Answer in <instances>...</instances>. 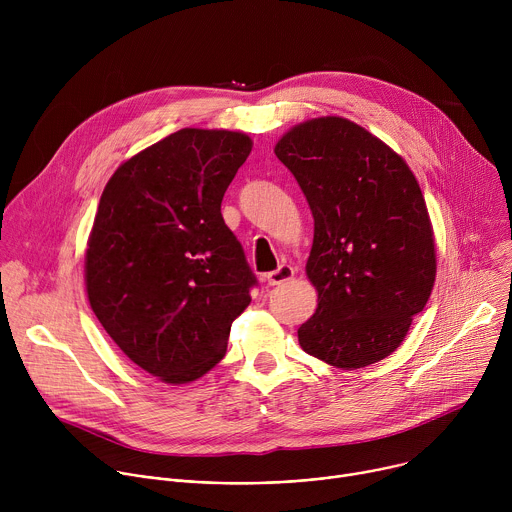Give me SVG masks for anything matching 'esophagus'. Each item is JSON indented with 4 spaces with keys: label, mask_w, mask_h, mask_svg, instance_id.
<instances>
[{
    "label": "esophagus",
    "mask_w": 512,
    "mask_h": 512,
    "mask_svg": "<svg viewBox=\"0 0 512 512\" xmlns=\"http://www.w3.org/2000/svg\"><path fill=\"white\" fill-rule=\"evenodd\" d=\"M294 275H296V269L291 267V265H287V263H283V265H279L275 271L267 273V283H269V285H281V283L289 281Z\"/></svg>",
    "instance_id": "esophagus-1"
}]
</instances>
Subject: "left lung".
Segmentation results:
<instances>
[{
	"label": "left lung",
	"mask_w": 512,
	"mask_h": 512,
	"mask_svg": "<svg viewBox=\"0 0 512 512\" xmlns=\"http://www.w3.org/2000/svg\"><path fill=\"white\" fill-rule=\"evenodd\" d=\"M275 156L298 180L312 216L306 273L316 314L300 346L338 369L389 356L435 281V245L413 172L389 145L342 117L289 129Z\"/></svg>",
	"instance_id": "obj_1"
}]
</instances>
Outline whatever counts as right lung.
I'll list each match as a JSON object with an SVG mask.
<instances>
[{
	"mask_svg": "<svg viewBox=\"0 0 512 512\" xmlns=\"http://www.w3.org/2000/svg\"><path fill=\"white\" fill-rule=\"evenodd\" d=\"M251 145L239 131L186 127L121 164L103 190L89 302L115 344L166 383L208 373L251 302L257 277L221 214Z\"/></svg>",
	"mask_w": 512,
	"mask_h": 512,
	"instance_id": "obj_1",
	"label": "right lung"
}]
</instances>
